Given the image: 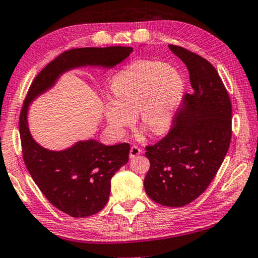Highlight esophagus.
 <instances>
[{"label":"esophagus","mask_w":258,"mask_h":258,"mask_svg":"<svg viewBox=\"0 0 258 258\" xmlns=\"http://www.w3.org/2000/svg\"><path fill=\"white\" fill-rule=\"evenodd\" d=\"M141 153H142V149L138 148L137 145H133L132 148H130V158H135Z\"/></svg>","instance_id":"obj_1"}]
</instances>
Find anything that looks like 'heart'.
<instances>
[{
	"label": "heart",
	"instance_id": "obj_1",
	"mask_svg": "<svg viewBox=\"0 0 258 258\" xmlns=\"http://www.w3.org/2000/svg\"><path fill=\"white\" fill-rule=\"evenodd\" d=\"M109 88L113 99L104 104V115L114 133L123 135L138 113L145 132L160 135L172 123L183 82L180 74L165 63L137 60L118 71Z\"/></svg>",
	"mask_w": 258,
	"mask_h": 258
}]
</instances>
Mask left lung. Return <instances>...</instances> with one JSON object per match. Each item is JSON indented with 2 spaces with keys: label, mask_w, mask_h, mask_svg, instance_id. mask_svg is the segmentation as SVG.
Instances as JSON below:
<instances>
[{
  "label": "left lung",
  "mask_w": 258,
  "mask_h": 258,
  "mask_svg": "<svg viewBox=\"0 0 258 258\" xmlns=\"http://www.w3.org/2000/svg\"><path fill=\"white\" fill-rule=\"evenodd\" d=\"M168 47L187 66L194 93L184 96L170 132L146 146L144 188L156 203L180 208L207 190L223 164L232 138V104L211 63L183 47Z\"/></svg>",
  "instance_id": "1"
}]
</instances>
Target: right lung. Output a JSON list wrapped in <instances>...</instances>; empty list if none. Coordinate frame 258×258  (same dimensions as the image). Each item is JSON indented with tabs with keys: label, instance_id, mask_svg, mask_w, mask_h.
I'll return each instance as SVG.
<instances>
[{
	"label": "right lung",
	"instance_id": "right-lung-1",
	"mask_svg": "<svg viewBox=\"0 0 258 258\" xmlns=\"http://www.w3.org/2000/svg\"><path fill=\"white\" fill-rule=\"evenodd\" d=\"M132 47L74 48L48 63L31 84L19 116L23 159L41 192L55 208L74 218L96 215L108 202L110 180L129 160L128 143L107 146L89 140L79 141L62 151H51L33 140L27 110L35 98L45 93L62 74L79 67L113 68L125 60Z\"/></svg>",
	"mask_w": 258,
	"mask_h": 258
}]
</instances>
